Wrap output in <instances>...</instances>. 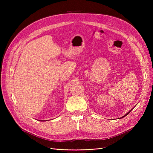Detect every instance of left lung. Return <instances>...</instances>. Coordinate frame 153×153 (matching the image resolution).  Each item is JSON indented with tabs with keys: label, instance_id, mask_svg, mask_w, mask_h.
<instances>
[{
	"label": "left lung",
	"instance_id": "8db88e82",
	"mask_svg": "<svg viewBox=\"0 0 153 153\" xmlns=\"http://www.w3.org/2000/svg\"><path fill=\"white\" fill-rule=\"evenodd\" d=\"M131 110H132V109H131V110H130V111H129V112H128V113H127V114H126V115H124V116H123V117H125V116H126V115H128V114H129V112H131Z\"/></svg>",
	"mask_w": 153,
	"mask_h": 153
}]
</instances>
